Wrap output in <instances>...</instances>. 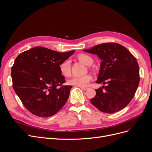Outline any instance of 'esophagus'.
I'll use <instances>...</instances> for the list:
<instances>
[{
  "mask_svg": "<svg viewBox=\"0 0 152 152\" xmlns=\"http://www.w3.org/2000/svg\"><path fill=\"white\" fill-rule=\"evenodd\" d=\"M81 88H82V90H87L89 88H88V87H81Z\"/></svg>",
  "mask_w": 152,
  "mask_h": 152,
  "instance_id": "34e87169",
  "label": "esophagus"
}]
</instances>
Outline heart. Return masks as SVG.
<instances>
[{"mask_svg":"<svg viewBox=\"0 0 152 152\" xmlns=\"http://www.w3.org/2000/svg\"><path fill=\"white\" fill-rule=\"evenodd\" d=\"M78 59L81 61L86 66H90L93 63V59L91 57L85 54H81L78 56ZM59 70L61 74L66 77H68L70 75L71 73V63L68 59L64 61L59 65ZM93 80L92 75L86 74L82 76H74L71 78L68 81V83L70 85L79 87H85L89 83Z\"/></svg>","mask_w":152,"mask_h":152,"instance_id":"1","label":"heart"}]
</instances>
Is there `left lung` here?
<instances>
[{
    "instance_id": "1",
    "label": "left lung",
    "mask_w": 152,
    "mask_h": 152,
    "mask_svg": "<svg viewBox=\"0 0 152 152\" xmlns=\"http://www.w3.org/2000/svg\"><path fill=\"white\" fill-rule=\"evenodd\" d=\"M83 50L97 55L102 61L96 82L107 84L95 90L91 104L106 113H114L126 107L134 96L140 81L135 57L127 48L115 42L103 43Z\"/></svg>"
}]
</instances>
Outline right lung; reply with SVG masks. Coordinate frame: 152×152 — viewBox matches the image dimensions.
Listing matches in <instances>:
<instances>
[{"mask_svg":"<svg viewBox=\"0 0 152 152\" xmlns=\"http://www.w3.org/2000/svg\"><path fill=\"white\" fill-rule=\"evenodd\" d=\"M75 53L35 47L20 54L12 67L13 88L26 109L39 117L52 116L66 104L72 86H63L59 65Z\"/></svg>","mask_w":152,"mask_h":152,"instance_id":"right-lung-1","label":"right lung"}]
</instances>
